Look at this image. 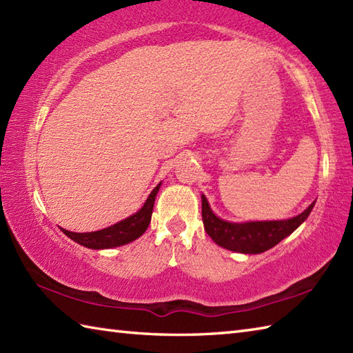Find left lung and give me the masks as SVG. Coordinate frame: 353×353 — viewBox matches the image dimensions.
I'll return each mask as SVG.
<instances>
[{
  "label": "left lung",
  "instance_id": "1",
  "mask_svg": "<svg viewBox=\"0 0 353 353\" xmlns=\"http://www.w3.org/2000/svg\"><path fill=\"white\" fill-rule=\"evenodd\" d=\"M314 205H316V201H312L302 214L288 220L234 223L216 216L209 206L208 199L201 194V216H203L206 234L212 238L215 244L232 252L256 254L272 249L283 238L291 235L308 219Z\"/></svg>",
  "mask_w": 353,
  "mask_h": 353
}]
</instances>
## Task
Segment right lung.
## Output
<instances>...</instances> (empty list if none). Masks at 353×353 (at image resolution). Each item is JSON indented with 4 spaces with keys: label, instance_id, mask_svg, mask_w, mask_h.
Returning a JSON list of instances; mask_svg holds the SVG:
<instances>
[{
    "label": "right lung",
    "instance_id": "add662e5",
    "mask_svg": "<svg viewBox=\"0 0 353 353\" xmlns=\"http://www.w3.org/2000/svg\"><path fill=\"white\" fill-rule=\"evenodd\" d=\"M161 185L162 183H157L156 188L150 192L145 203L142 205V208L138 212H134L133 215L127 216V219L112 224L109 228H104L101 230H95V232H86V234H80V232L77 234V232H70L62 228L61 230L66 236L71 238L72 241H76L77 244L94 250L114 249V247L129 244L144 234L150 221H152L154 200L157 196V191L161 188Z\"/></svg>",
    "mask_w": 353,
    "mask_h": 353
}]
</instances>
